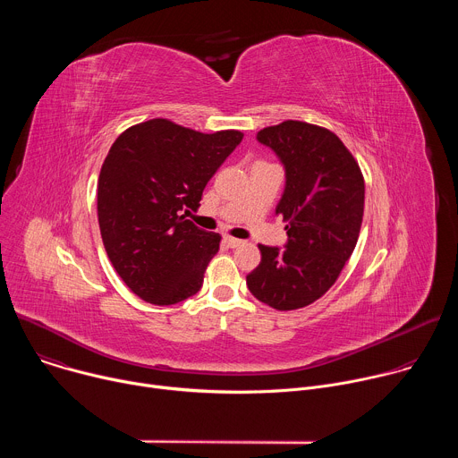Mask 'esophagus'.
<instances>
[{"label":"esophagus","instance_id":"1","mask_svg":"<svg viewBox=\"0 0 458 458\" xmlns=\"http://www.w3.org/2000/svg\"><path fill=\"white\" fill-rule=\"evenodd\" d=\"M225 242H226L230 248H237V246H241V244H242V241H241V239H235V237H230V235H226V237H225Z\"/></svg>","mask_w":458,"mask_h":458}]
</instances>
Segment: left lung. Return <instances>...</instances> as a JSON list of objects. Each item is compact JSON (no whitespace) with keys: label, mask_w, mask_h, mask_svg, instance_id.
Returning a JSON list of instances; mask_svg holds the SVG:
<instances>
[{"label":"left lung","mask_w":458,"mask_h":458,"mask_svg":"<svg viewBox=\"0 0 458 458\" xmlns=\"http://www.w3.org/2000/svg\"><path fill=\"white\" fill-rule=\"evenodd\" d=\"M284 165L277 214L288 244H259L260 263L246 276L255 299L279 311L304 308L328 292L352 257L364 216L359 163L332 130L283 121L257 132Z\"/></svg>","instance_id":"8db88e82"}]
</instances>
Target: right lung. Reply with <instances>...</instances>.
<instances>
[{
  "label": "right lung",
  "mask_w": 458,
  "mask_h": 458,
  "mask_svg": "<svg viewBox=\"0 0 458 458\" xmlns=\"http://www.w3.org/2000/svg\"><path fill=\"white\" fill-rule=\"evenodd\" d=\"M242 136L157 117L126 128L110 147L98 181L101 239L117 276L143 301L170 306L201 290L221 235L182 210L199 208L207 182Z\"/></svg>",
  "instance_id": "right-lung-1"
}]
</instances>
